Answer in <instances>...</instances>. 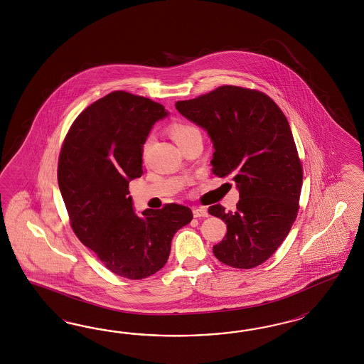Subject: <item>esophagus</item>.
I'll return each instance as SVG.
<instances>
[{
  "label": "esophagus",
  "mask_w": 364,
  "mask_h": 364,
  "mask_svg": "<svg viewBox=\"0 0 364 364\" xmlns=\"http://www.w3.org/2000/svg\"><path fill=\"white\" fill-rule=\"evenodd\" d=\"M193 216L195 218H207L208 216V210L205 207H195L193 208Z\"/></svg>",
  "instance_id": "34e87169"
}]
</instances>
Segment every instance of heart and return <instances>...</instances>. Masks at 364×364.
I'll return each instance as SVG.
<instances>
[{
	"instance_id": "heart-1",
	"label": "heart",
	"mask_w": 364,
	"mask_h": 364,
	"mask_svg": "<svg viewBox=\"0 0 364 364\" xmlns=\"http://www.w3.org/2000/svg\"><path fill=\"white\" fill-rule=\"evenodd\" d=\"M196 131L198 129L193 125H189V124H186V122H175L169 128L171 136L173 137V140L176 143H180L181 140H184L186 137H188L191 133L196 132Z\"/></svg>"
}]
</instances>
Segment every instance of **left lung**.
<instances>
[{"instance_id": "1", "label": "left lung", "mask_w": 364, "mask_h": 364, "mask_svg": "<svg viewBox=\"0 0 364 364\" xmlns=\"http://www.w3.org/2000/svg\"><path fill=\"white\" fill-rule=\"evenodd\" d=\"M176 109L210 134L212 172L231 177L239 188L233 212L220 204L208 210L227 224L213 254L240 269L264 263L291 231L303 184V166L284 113L263 92L235 85L177 101Z\"/></svg>"}]
</instances>
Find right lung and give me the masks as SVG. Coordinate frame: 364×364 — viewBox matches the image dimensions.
<instances>
[{
	"mask_svg": "<svg viewBox=\"0 0 364 364\" xmlns=\"http://www.w3.org/2000/svg\"><path fill=\"white\" fill-rule=\"evenodd\" d=\"M166 108L116 90L82 110L66 133L57 180L78 240L116 275L140 280L166 265L173 235L192 220L188 207L166 204L137 216L129 181L143 175V146Z\"/></svg>",
	"mask_w": 364,
	"mask_h": 364,
	"instance_id": "right-lung-1",
	"label": "right lung"
}]
</instances>
